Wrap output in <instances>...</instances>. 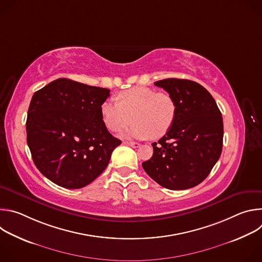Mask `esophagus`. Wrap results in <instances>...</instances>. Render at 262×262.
Masks as SVG:
<instances>
[{
    "mask_svg": "<svg viewBox=\"0 0 262 262\" xmlns=\"http://www.w3.org/2000/svg\"><path fill=\"white\" fill-rule=\"evenodd\" d=\"M124 144L130 146V147H134V148H138L140 147V144L139 143H136V142H124Z\"/></svg>",
    "mask_w": 262,
    "mask_h": 262,
    "instance_id": "1",
    "label": "esophagus"
}]
</instances>
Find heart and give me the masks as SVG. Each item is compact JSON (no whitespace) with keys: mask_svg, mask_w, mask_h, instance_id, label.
Returning a JSON list of instances; mask_svg holds the SVG:
<instances>
[{"mask_svg":"<svg viewBox=\"0 0 262 262\" xmlns=\"http://www.w3.org/2000/svg\"><path fill=\"white\" fill-rule=\"evenodd\" d=\"M177 105L171 94L147 87H134L118 94V101L107 99L101 104V116L111 132H119L132 123L123 136L139 140L159 139L172 127Z\"/></svg>","mask_w":262,"mask_h":262,"instance_id":"heart-1","label":"heart"}]
</instances>
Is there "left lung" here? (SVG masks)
<instances>
[{"label": "left lung", "mask_w": 262, "mask_h": 262, "mask_svg": "<svg viewBox=\"0 0 262 262\" xmlns=\"http://www.w3.org/2000/svg\"><path fill=\"white\" fill-rule=\"evenodd\" d=\"M174 98L172 127L152 143L145 172L169 190H186L202 182L217 162L223 147V118L215 100L200 84L180 79L155 83Z\"/></svg>", "instance_id": "8db88e82"}]
</instances>
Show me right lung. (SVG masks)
I'll list each match as a JSON object with an SVG mask.
<instances>
[{
	"instance_id": "right-lung-1",
	"label": "right lung",
	"mask_w": 262,
	"mask_h": 262,
	"mask_svg": "<svg viewBox=\"0 0 262 262\" xmlns=\"http://www.w3.org/2000/svg\"><path fill=\"white\" fill-rule=\"evenodd\" d=\"M110 90L58 79L34 93L27 117V143L33 162L48 179L81 189L106 168L121 141L102 120Z\"/></svg>"
}]
</instances>
